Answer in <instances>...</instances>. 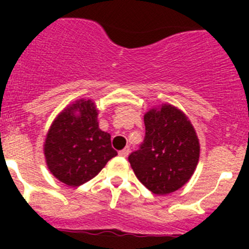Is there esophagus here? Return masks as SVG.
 Here are the masks:
<instances>
[{
    "mask_svg": "<svg viewBox=\"0 0 249 249\" xmlns=\"http://www.w3.org/2000/svg\"><path fill=\"white\" fill-rule=\"evenodd\" d=\"M118 155L121 156V157H127V156L129 155V147H126V148H123L122 151H120V153Z\"/></svg>",
    "mask_w": 249,
    "mask_h": 249,
    "instance_id": "esophagus-1",
    "label": "esophagus"
}]
</instances>
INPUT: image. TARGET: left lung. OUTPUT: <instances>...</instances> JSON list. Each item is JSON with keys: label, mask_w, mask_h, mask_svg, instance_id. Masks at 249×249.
Wrapping results in <instances>:
<instances>
[{"label": "left lung", "mask_w": 249, "mask_h": 249, "mask_svg": "<svg viewBox=\"0 0 249 249\" xmlns=\"http://www.w3.org/2000/svg\"><path fill=\"white\" fill-rule=\"evenodd\" d=\"M146 136L128 160L136 177L155 195H168L190 181L199 160V142L186 114L172 105L144 114Z\"/></svg>", "instance_id": "1"}]
</instances>
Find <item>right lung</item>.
<instances>
[{
  "label": "right lung",
  "instance_id": "right-lung-1",
  "mask_svg": "<svg viewBox=\"0 0 249 249\" xmlns=\"http://www.w3.org/2000/svg\"><path fill=\"white\" fill-rule=\"evenodd\" d=\"M98 111L91 100L68 106L56 117L45 141L50 172L62 183L78 187L97 176L111 158V135L98 128Z\"/></svg>",
  "mask_w": 249,
  "mask_h": 249
}]
</instances>
